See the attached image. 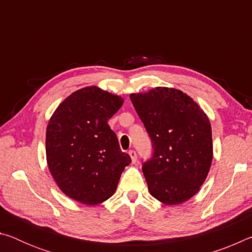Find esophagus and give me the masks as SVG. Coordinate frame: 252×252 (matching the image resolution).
Segmentation results:
<instances>
[{"label": "esophagus", "mask_w": 252, "mask_h": 252, "mask_svg": "<svg viewBox=\"0 0 252 252\" xmlns=\"http://www.w3.org/2000/svg\"><path fill=\"white\" fill-rule=\"evenodd\" d=\"M129 155L131 157L132 162H133V163H135V162H136V152L134 150H130L129 151Z\"/></svg>", "instance_id": "obj_1"}]
</instances>
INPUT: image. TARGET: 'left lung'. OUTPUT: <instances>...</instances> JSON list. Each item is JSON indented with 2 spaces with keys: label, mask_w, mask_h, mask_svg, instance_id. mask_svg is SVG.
<instances>
[{
  "label": "left lung",
  "mask_w": 252,
  "mask_h": 252,
  "mask_svg": "<svg viewBox=\"0 0 252 252\" xmlns=\"http://www.w3.org/2000/svg\"><path fill=\"white\" fill-rule=\"evenodd\" d=\"M130 97L152 143V156L142 163L149 191L165 204L187 201L200 190L211 167L210 121L176 89L159 87Z\"/></svg>",
  "instance_id": "8db88e82"
}]
</instances>
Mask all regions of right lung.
Segmentation results:
<instances>
[{
    "label": "right lung",
    "mask_w": 252,
    "mask_h": 252,
    "mask_svg": "<svg viewBox=\"0 0 252 252\" xmlns=\"http://www.w3.org/2000/svg\"><path fill=\"white\" fill-rule=\"evenodd\" d=\"M123 99L96 87L72 93L46 127V160L62 192L84 204H97L116 192L131 158L122 152L108 125Z\"/></svg>",
    "instance_id": "obj_1"
}]
</instances>
